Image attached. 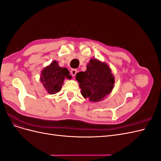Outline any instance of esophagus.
<instances>
[{"instance_id": "1", "label": "esophagus", "mask_w": 161, "mask_h": 161, "mask_svg": "<svg viewBox=\"0 0 161 161\" xmlns=\"http://www.w3.org/2000/svg\"><path fill=\"white\" fill-rule=\"evenodd\" d=\"M70 73H71V75H72V76H75L77 73V70L76 69H72V70H71Z\"/></svg>"}]
</instances>
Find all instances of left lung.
<instances>
[{
    "label": "left lung",
    "mask_w": 161,
    "mask_h": 161,
    "mask_svg": "<svg viewBox=\"0 0 161 161\" xmlns=\"http://www.w3.org/2000/svg\"><path fill=\"white\" fill-rule=\"evenodd\" d=\"M76 80L79 83L81 95L91 102L103 101L113 90L115 83L109 65L95 58L90 60L86 71L76 73Z\"/></svg>",
    "instance_id": "8db88e82"
}]
</instances>
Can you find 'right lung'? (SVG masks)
Wrapping results in <instances>:
<instances>
[{"instance_id":"1","label":"right lung","mask_w":161,"mask_h":161,"mask_svg":"<svg viewBox=\"0 0 161 161\" xmlns=\"http://www.w3.org/2000/svg\"><path fill=\"white\" fill-rule=\"evenodd\" d=\"M65 79H72L69 70L66 68L60 67L56 60L46 66L42 70L40 75V80L43 87L50 95L56 94L61 90Z\"/></svg>"}]
</instances>
